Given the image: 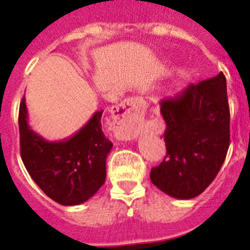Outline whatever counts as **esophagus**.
I'll list each match as a JSON object with an SVG mask.
<instances>
[{"label":"esophagus","mask_w":250,"mask_h":250,"mask_svg":"<svg viewBox=\"0 0 250 250\" xmlns=\"http://www.w3.org/2000/svg\"><path fill=\"white\" fill-rule=\"evenodd\" d=\"M146 110V103L141 98L123 102L113 116L114 134L118 140H136L140 133V122Z\"/></svg>","instance_id":"1"}]
</instances>
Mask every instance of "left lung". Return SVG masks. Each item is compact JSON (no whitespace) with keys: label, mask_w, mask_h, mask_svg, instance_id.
<instances>
[{"label":"left lung","mask_w":250,"mask_h":250,"mask_svg":"<svg viewBox=\"0 0 250 250\" xmlns=\"http://www.w3.org/2000/svg\"><path fill=\"white\" fill-rule=\"evenodd\" d=\"M166 156L151 170L165 194L188 200L200 195L221 168L230 142L227 79L223 73L161 101Z\"/></svg>","instance_id":"1"}]
</instances>
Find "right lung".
<instances>
[{
  "instance_id": "obj_1",
  "label": "right lung",
  "mask_w": 250,
  "mask_h": 250,
  "mask_svg": "<svg viewBox=\"0 0 250 250\" xmlns=\"http://www.w3.org/2000/svg\"><path fill=\"white\" fill-rule=\"evenodd\" d=\"M102 113L95 112L71 137L49 142L30 128L25 97L21 101V158L36 185L56 203H85L105 181V160L113 143L102 131Z\"/></svg>"
}]
</instances>
